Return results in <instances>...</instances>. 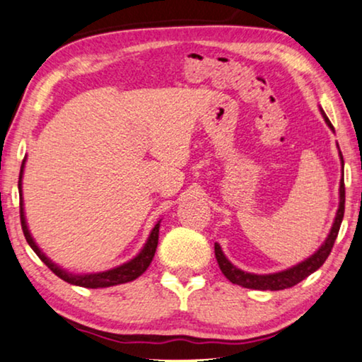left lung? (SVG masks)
Returning a JSON list of instances; mask_svg holds the SVG:
<instances>
[{
	"instance_id": "8db88e82",
	"label": "left lung",
	"mask_w": 362,
	"mask_h": 362,
	"mask_svg": "<svg viewBox=\"0 0 362 362\" xmlns=\"http://www.w3.org/2000/svg\"><path fill=\"white\" fill-rule=\"evenodd\" d=\"M320 113H322L325 123L328 124V128L334 131L333 124L329 123L328 116L325 115V111L322 108H320ZM339 159H341V167H344V160H343V154H341V151H339ZM343 216H344V180L341 179V182H339V205H338V211H336L334 221L332 225V230H329V234L327 236V239H325V243L312 254V256L307 257L302 262L295 264V266H292V267L285 269V271H281V272L252 274V272L241 271V269H238L234 264L228 261V257L221 251L220 244L215 243V256H216L218 266H220L221 272L225 274V277L228 279V281L236 284V285H241V287H244V288L284 290V288L293 287V285L302 282L303 279H307L310 274L318 271V269L323 266V262L327 261L329 252H332V249H333L336 236H338Z\"/></svg>"
}]
</instances>
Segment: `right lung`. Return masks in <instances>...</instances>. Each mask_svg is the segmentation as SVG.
<instances>
[{
  "instance_id": "right-lung-1",
  "label": "right lung",
  "mask_w": 362,
  "mask_h": 362,
  "mask_svg": "<svg viewBox=\"0 0 362 362\" xmlns=\"http://www.w3.org/2000/svg\"><path fill=\"white\" fill-rule=\"evenodd\" d=\"M24 165H26V157H24L23 165H21V172H19V182H18V188H19V205H21V226H23V233L26 236V241L33 251L37 254L40 261H42L45 266H47L50 271H52L55 276L62 279V281L72 284V285H78V287H86V288H105V287H113V285H119V284H126V282H132L134 279H137L142 274L146 272V269L151 266L152 259H154L156 249H157V243H159V228H160V220L156 223V226L152 228V231L147 238V241L142 249L139 251L137 256H134L131 261L121 264L118 267L110 269V271H103V272H93V274H72L69 271H65L59 266V264L52 262V259H49L45 254L42 252L37 244H35L33 234H30L29 228H28V221H26V215H24V202H23V174H24Z\"/></svg>"
}]
</instances>
